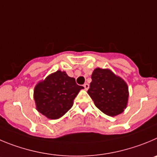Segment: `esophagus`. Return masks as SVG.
<instances>
[{
	"label": "esophagus",
	"mask_w": 157,
	"mask_h": 157,
	"mask_svg": "<svg viewBox=\"0 0 157 157\" xmlns=\"http://www.w3.org/2000/svg\"><path fill=\"white\" fill-rule=\"evenodd\" d=\"M83 87H84V89H85V90H87V89L89 88V84L88 83H84V84H83Z\"/></svg>",
	"instance_id": "1"
}]
</instances>
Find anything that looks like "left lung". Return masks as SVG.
<instances>
[{
    "label": "left lung",
    "mask_w": 157,
    "mask_h": 157,
    "mask_svg": "<svg viewBox=\"0 0 157 157\" xmlns=\"http://www.w3.org/2000/svg\"><path fill=\"white\" fill-rule=\"evenodd\" d=\"M87 93L95 106L109 116H115L126 108L128 89L126 83L109 70L97 68L91 75Z\"/></svg>",
    "instance_id": "obj_1"
}]
</instances>
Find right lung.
I'll return each mask as SVG.
<instances>
[{"label": "right lung", "instance_id": "add662e5", "mask_svg": "<svg viewBox=\"0 0 157 157\" xmlns=\"http://www.w3.org/2000/svg\"><path fill=\"white\" fill-rule=\"evenodd\" d=\"M74 77L58 70L36 86L34 99L38 112L50 119L62 117L71 108L80 90Z\"/></svg>", "mask_w": 157, "mask_h": 157}]
</instances>
